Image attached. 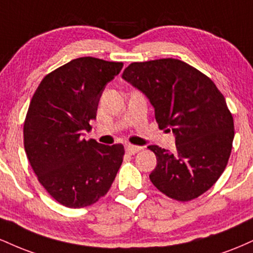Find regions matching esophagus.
<instances>
[{
  "label": "esophagus",
  "mask_w": 253,
  "mask_h": 253,
  "mask_svg": "<svg viewBox=\"0 0 253 253\" xmlns=\"http://www.w3.org/2000/svg\"><path fill=\"white\" fill-rule=\"evenodd\" d=\"M141 150L140 146H136V145H132V144H127L126 145V152L129 153V155H135L136 152Z\"/></svg>",
  "instance_id": "34e87169"
}]
</instances>
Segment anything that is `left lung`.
Segmentation results:
<instances>
[{"label": "left lung", "mask_w": 253, "mask_h": 253, "mask_svg": "<svg viewBox=\"0 0 253 253\" xmlns=\"http://www.w3.org/2000/svg\"><path fill=\"white\" fill-rule=\"evenodd\" d=\"M123 78L149 97L159 128L171 127L176 135L175 153L149 146L157 157L153 185L181 202L211 189L228 163L234 138L233 117L213 81L173 58L132 63Z\"/></svg>", "instance_id": "obj_1"}]
</instances>
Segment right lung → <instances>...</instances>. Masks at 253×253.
Returning <instances> with one entry per match:
<instances>
[{
    "label": "right lung",
    "instance_id": "add662e5",
    "mask_svg": "<svg viewBox=\"0 0 253 253\" xmlns=\"http://www.w3.org/2000/svg\"><path fill=\"white\" fill-rule=\"evenodd\" d=\"M124 63L72 59L42 78L24 123V146L38 181L60 205L83 208L106 195L124 161L121 144L82 139L98 101Z\"/></svg>",
    "mask_w": 253,
    "mask_h": 253
}]
</instances>
